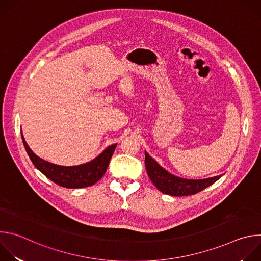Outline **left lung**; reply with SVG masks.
<instances>
[{"instance_id": "left-lung-1", "label": "left lung", "mask_w": 261, "mask_h": 261, "mask_svg": "<svg viewBox=\"0 0 261 261\" xmlns=\"http://www.w3.org/2000/svg\"><path fill=\"white\" fill-rule=\"evenodd\" d=\"M145 155V168L152 182L162 193L171 196H187L196 194L208 186L217 181L221 175L203 178V179H187L175 176L161 167L156 160H154L146 152Z\"/></svg>"}]
</instances>
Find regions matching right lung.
I'll use <instances>...</instances> for the list:
<instances>
[{
  "mask_svg": "<svg viewBox=\"0 0 261 261\" xmlns=\"http://www.w3.org/2000/svg\"><path fill=\"white\" fill-rule=\"evenodd\" d=\"M21 138L25 151L35 167L57 185L71 189L90 187L96 184L104 175L117 146V143L107 146L98 157L88 163L76 166H61L36 156L27 144L22 134Z\"/></svg>",
  "mask_w": 261,
  "mask_h": 261,
  "instance_id": "right-lung-1",
  "label": "right lung"
}]
</instances>
